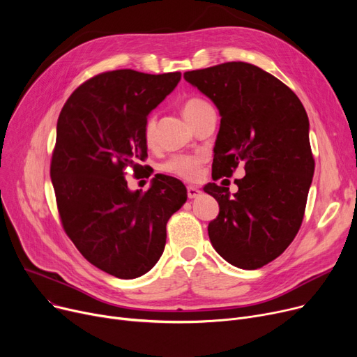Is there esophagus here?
Returning a JSON list of instances; mask_svg holds the SVG:
<instances>
[{"instance_id":"esophagus-1","label":"esophagus","mask_w":357,"mask_h":357,"mask_svg":"<svg viewBox=\"0 0 357 357\" xmlns=\"http://www.w3.org/2000/svg\"><path fill=\"white\" fill-rule=\"evenodd\" d=\"M186 192H188V198L190 199H194V198L201 195V191L197 188V186H192V185H190L188 188H186Z\"/></svg>"}]
</instances>
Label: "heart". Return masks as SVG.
<instances>
[{
  "label": "heart",
  "mask_w": 357,
  "mask_h": 357,
  "mask_svg": "<svg viewBox=\"0 0 357 357\" xmlns=\"http://www.w3.org/2000/svg\"><path fill=\"white\" fill-rule=\"evenodd\" d=\"M205 108H210L208 102H205L204 100H199V98H191L183 104V116L186 120H192ZM155 128H156V121H155V117L152 116L147 119L144 124V142L147 144H152L155 142ZM201 165H202L201 156L178 155L166 160L162 165V171L185 181H194L198 178L201 172Z\"/></svg>",
  "instance_id": "heart-1"
}]
</instances>
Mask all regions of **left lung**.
<instances>
[{"mask_svg":"<svg viewBox=\"0 0 357 357\" xmlns=\"http://www.w3.org/2000/svg\"><path fill=\"white\" fill-rule=\"evenodd\" d=\"M218 108L213 179L231 176L241 163L238 191L210 182L220 213L208 224L215 252L240 269H259L282 255L304 218L314 175L310 121L294 91L246 62L183 73Z\"/></svg>","mask_w":357,"mask_h":357,"instance_id":"8db88e82","label":"left lung"}]
</instances>
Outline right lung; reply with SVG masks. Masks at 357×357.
I'll return each instance as SVG.
<instances>
[{
  "label": "right lung",
  "mask_w": 357,
  "mask_h": 357,
  "mask_svg": "<svg viewBox=\"0 0 357 357\" xmlns=\"http://www.w3.org/2000/svg\"><path fill=\"white\" fill-rule=\"evenodd\" d=\"M179 81L181 72L100 73L72 92L56 126L50 178L62 226L89 264L120 279L158 264L166 222L186 201L176 178L158 174L146 192L124 178L127 166L143 167L149 112Z\"/></svg>",
  "instance_id": "1"
}]
</instances>
